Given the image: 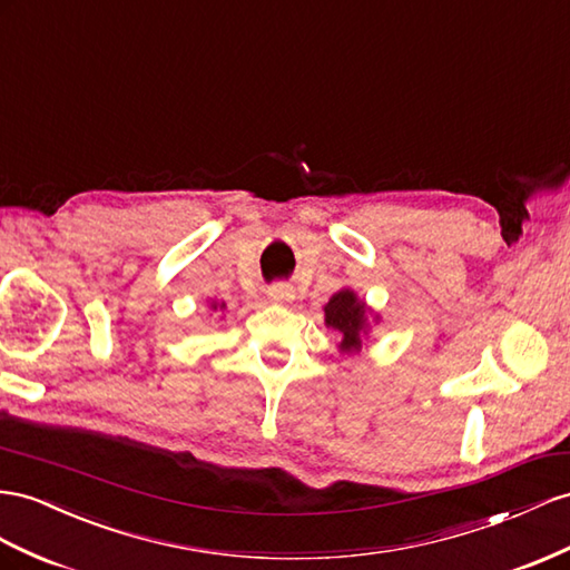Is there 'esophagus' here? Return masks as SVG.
Instances as JSON below:
<instances>
[{"label": "esophagus", "instance_id": "esophagus-1", "mask_svg": "<svg viewBox=\"0 0 570 570\" xmlns=\"http://www.w3.org/2000/svg\"><path fill=\"white\" fill-rule=\"evenodd\" d=\"M267 296L274 301V303H288L291 298H294V288H291L288 284L284 282H276L267 288Z\"/></svg>", "mask_w": 570, "mask_h": 570}]
</instances>
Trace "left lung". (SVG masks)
Instances as JSON below:
<instances>
[{
  "label": "left lung",
  "mask_w": 570,
  "mask_h": 570,
  "mask_svg": "<svg viewBox=\"0 0 570 570\" xmlns=\"http://www.w3.org/2000/svg\"><path fill=\"white\" fill-rule=\"evenodd\" d=\"M325 323L342 337V348L352 352L361 346V332H366V305L344 288L325 305Z\"/></svg>",
  "instance_id": "1"
}]
</instances>
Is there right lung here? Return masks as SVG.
Segmentation results:
<instances>
[{"label":"right lung","mask_w":570,"mask_h":570,"mask_svg":"<svg viewBox=\"0 0 570 570\" xmlns=\"http://www.w3.org/2000/svg\"><path fill=\"white\" fill-rule=\"evenodd\" d=\"M214 308H216V305H214Z\"/></svg>","instance_id":"obj_1"}]
</instances>
